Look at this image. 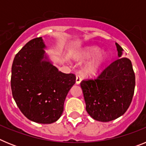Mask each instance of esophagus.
Listing matches in <instances>:
<instances>
[{"instance_id":"34e87169","label":"esophagus","mask_w":146,"mask_h":146,"mask_svg":"<svg viewBox=\"0 0 146 146\" xmlns=\"http://www.w3.org/2000/svg\"><path fill=\"white\" fill-rule=\"evenodd\" d=\"M81 82V77L80 75H77L76 76V83L77 84H80Z\"/></svg>"}]
</instances>
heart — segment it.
<instances>
[{
    "instance_id": "obj_1",
    "label": "heart",
    "mask_w": 146,
    "mask_h": 146,
    "mask_svg": "<svg viewBox=\"0 0 146 146\" xmlns=\"http://www.w3.org/2000/svg\"><path fill=\"white\" fill-rule=\"evenodd\" d=\"M101 50L98 47H90L81 55V60H88L97 56L96 59L91 62V64L84 68V72L86 74H94L97 72L104 65L107 60V55L105 54H100Z\"/></svg>"
}]
</instances>
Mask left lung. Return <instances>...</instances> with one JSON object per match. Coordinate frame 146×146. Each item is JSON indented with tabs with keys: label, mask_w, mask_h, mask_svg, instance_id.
<instances>
[{
	"label": "left lung",
	"mask_w": 146,
	"mask_h": 146,
	"mask_svg": "<svg viewBox=\"0 0 146 146\" xmlns=\"http://www.w3.org/2000/svg\"><path fill=\"white\" fill-rule=\"evenodd\" d=\"M119 58L112 62L96 77L80 82L86 111L96 121L108 122L124 114L133 98L135 75L131 60L121 57L122 47L116 43Z\"/></svg>",
	"instance_id": "8db88e82"
}]
</instances>
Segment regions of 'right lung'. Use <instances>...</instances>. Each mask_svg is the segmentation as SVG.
<instances>
[{
	"mask_svg": "<svg viewBox=\"0 0 146 146\" xmlns=\"http://www.w3.org/2000/svg\"><path fill=\"white\" fill-rule=\"evenodd\" d=\"M45 47L42 37L31 40L16 54L11 66V88L17 105L29 120L52 123L64 111L66 95L75 74L58 71L42 60Z\"/></svg>",
	"mask_w": 146,
	"mask_h": 146,
	"instance_id": "add662e5",
	"label": "right lung"
}]
</instances>
